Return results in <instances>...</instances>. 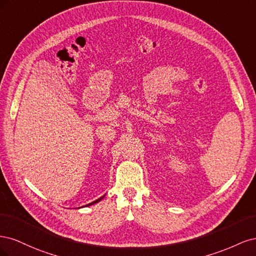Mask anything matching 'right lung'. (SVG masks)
<instances>
[{
    "label": "right lung",
    "instance_id": "obj_1",
    "mask_svg": "<svg viewBox=\"0 0 256 256\" xmlns=\"http://www.w3.org/2000/svg\"><path fill=\"white\" fill-rule=\"evenodd\" d=\"M104 198V196H102V198H98V200H94V202H92V203H90V204H88V205H85V206H90V205H92V204H95V203H98L99 200H102Z\"/></svg>",
    "mask_w": 256,
    "mask_h": 256
}]
</instances>
